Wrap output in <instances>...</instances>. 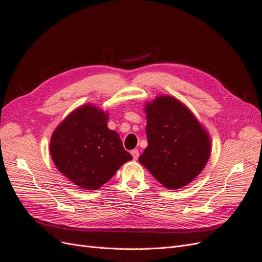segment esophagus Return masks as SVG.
<instances>
[{
    "label": "esophagus",
    "instance_id": "esophagus-1",
    "mask_svg": "<svg viewBox=\"0 0 262 262\" xmlns=\"http://www.w3.org/2000/svg\"><path fill=\"white\" fill-rule=\"evenodd\" d=\"M131 155L133 156V160L137 161L138 158H139V156H140L139 150H138V149H132V150H131Z\"/></svg>",
    "mask_w": 262,
    "mask_h": 262
}]
</instances>
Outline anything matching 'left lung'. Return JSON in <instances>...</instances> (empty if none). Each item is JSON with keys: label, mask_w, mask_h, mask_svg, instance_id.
Returning <instances> with one entry per match:
<instances>
[{"label": "left lung", "mask_w": 262, "mask_h": 262, "mask_svg": "<svg viewBox=\"0 0 262 262\" xmlns=\"http://www.w3.org/2000/svg\"><path fill=\"white\" fill-rule=\"evenodd\" d=\"M147 146L139 162L167 189L190 184L211 155L209 132L185 104L160 95L144 105Z\"/></svg>", "instance_id": "left-lung-1"}]
</instances>
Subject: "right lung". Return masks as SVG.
I'll list each match as a JSON object with an SVG mask.
<instances>
[{
	"mask_svg": "<svg viewBox=\"0 0 262 262\" xmlns=\"http://www.w3.org/2000/svg\"><path fill=\"white\" fill-rule=\"evenodd\" d=\"M109 114L93 104L74 109L54 129L50 154L58 170L82 189L97 190L132 160L118 132L107 125Z\"/></svg>",
	"mask_w": 262,
	"mask_h": 262,
	"instance_id": "add662e5",
	"label": "right lung"
}]
</instances>
